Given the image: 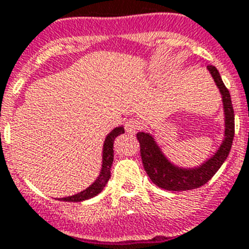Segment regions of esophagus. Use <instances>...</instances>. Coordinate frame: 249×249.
<instances>
[{
    "label": "esophagus",
    "instance_id": "34e87169",
    "mask_svg": "<svg viewBox=\"0 0 249 249\" xmlns=\"http://www.w3.org/2000/svg\"><path fill=\"white\" fill-rule=\"evenodd\" d=\"M140 127V122L135 120V118H131V120H128L124 123V128H126V132L129 133V135H136Z\"/></svg>",
    "mask_w": 249,
    "mask_h": 249
}]
</instances>
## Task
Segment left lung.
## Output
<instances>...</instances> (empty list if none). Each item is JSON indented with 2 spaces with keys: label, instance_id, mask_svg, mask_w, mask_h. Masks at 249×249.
<instances>
[{
  "label": "left lung",
  "instance_id": "left-lung-1",
  "mask_svg": "<svg viewBox=\"0 0 249 249\" xmlns=\"http://www.w3.org/2000/svg\"><path fill=\"white\" fill-rule=\"evenodd\" d=\"M211 76L218 87L223 102L224 112V132L223 141L218 149L199 166L193 168L176 166L166 157L157 141L148 132H138L137 140L140 141L141 157L144 171L156 186L167 191H187L202 187L210 181L227 160L234 137V111L230 91L226 89L218 70L214 66H207Z\"/></svg>",
  "mask_w": 249,
  "mask_h": 249
}]
</instances>
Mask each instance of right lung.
<instances>
[{
	"label": "right lung",
	"instance_id": "obj_1",
	"mask_svg": "<svg viewBox=\"0 0 249 249\" xmlns=\"http://www.w3.org/2000/svg\"><path fill=\"white\" fill-rule=\"evenodd\" d=\"M124 133V128L123 126L116 127L114 129H112L109 132L107 137L105 140V143H103V149H102V167H101L100 175L96 178V181L91 184L89 187H87L86 190H83L82 192L76 193L73 196H68L65 198H58L59 201L65 202H82L86 199H89L94 196H97L98 193H101L105 188V186L107 184L108 179L111 178V167L113 163V142L116 140V137H118L120 135Z\"/></svg>",
	"mask_w": 249,
	"mask_h": 249
}]
</instances>
